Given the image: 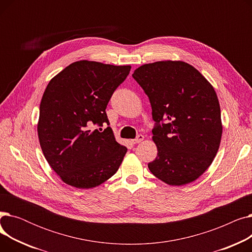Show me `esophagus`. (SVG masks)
I'll use <instances>...</instances> for the list:
<instances>
[{"label": "esophagus", "instance_id": "esophagus-1", "mask_svg": "<svg viewBox=\"0 0 252 252\" xmlns=\"http://www.w3.org/2000/svg\"><path fill=\"white\" fill-rule=\"evenodd\" d=\"M143 140H144V136H143V135H138L136 139L131 140V143H133V144H139V143H141Z\"/></svg>", "mask_w": 252, "mask_h": 252}]
</instances>
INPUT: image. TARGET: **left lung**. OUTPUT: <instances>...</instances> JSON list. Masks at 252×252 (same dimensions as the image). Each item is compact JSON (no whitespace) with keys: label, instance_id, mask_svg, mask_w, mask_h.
<instances>
[{"label":"left lung","instance_id":"1","mask_svg":"<svg viewBox=\"0 0 252 252\" xmlns=\"http://www.w3.org/2000/svg\"><path fill=\"white\" fill-rule=\"evenodd\" d=\"M133 77L149 98L158 150L151 173L171 186L199 178L218 153L222 126L214 87L192 65L157 61L140 66Z\"/></svg>","mask_w":252,"mask_h":252}]
</instances>
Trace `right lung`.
Segmentation results:
<instances>
[{"mask_svg": "<svg viewBox=\"0 0 252 252\" xmlns=\"http://www.w3.org/2000/svg\"><path fill=\"white\" fill-rule=\"evenodd\" d=\"M130 65L81 60L65 67L48 84L39 105L37 135L44 156L67 185L78 189L110 179L127 151L116 142L106 107Z\"/></svg>", "mask_w": 252, "mask_h": 252, "instance_id": "right-lung-1", "label": "right lung"}]
</instances>
